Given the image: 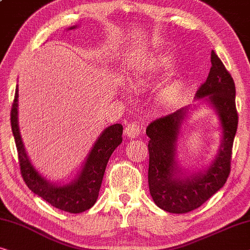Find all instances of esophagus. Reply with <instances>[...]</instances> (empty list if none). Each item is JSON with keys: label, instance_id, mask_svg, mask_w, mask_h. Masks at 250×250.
I'll list each match as a JSON object with an SVG mask.
<instances>
[{"label": "esophagus", "instance_id": "34e87169", "mask_svg": "<svg viewBox=\"0 0 250 250\" xmlns=\"http://www.w3.org/2000/svg\"><path fill=\"white\" fill-rule=\"evenodd\" d=\"M142 131H143V126L139 124H135V122L129 124L125 129V133L129 137V138H136V137L139 136V133Z\"/></svg>", "mask_w": 250, "mask_h": 250}]
</instances>
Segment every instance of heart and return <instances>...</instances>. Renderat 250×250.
Segmentation results:
<instances>
[{
  "label": "heart",
  "instance_id": "b5f03b06",
  "mask_svg": "<svg viewBox=\"0 0 250 250\" xmlns=\"http://www.w3.org/2000/svg\"><path fill=\"white\" fill-rule=\"evenodd\" d=\"M165 62L163 60H156L148 65L144 66L136 76V83L142 89L152 88L156 85L157 79L163 72ZM185 94L184 86L180 83H175L165 89L159 97V104L163 108H172L179 104Z\"/></svg>",
  "mask_w": 250,
  "mask_h": 250
}]
</instances>
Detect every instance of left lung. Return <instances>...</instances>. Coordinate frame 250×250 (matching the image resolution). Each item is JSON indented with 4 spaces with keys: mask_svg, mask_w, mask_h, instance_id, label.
<instances>
[{
    "mask_svg": "<svg viewBox=\"0 0 250 250\" xmlns=\"http://www.w3.org/2000/svg\"><path fill=\"white\" fill-rule=\"evenodd\" d=\"M210 62L208 77L195 96L196 101L205 98L216 112L222 130L221 145L209 167L189 172L178 164L177 143L190 106L156 119L146 129L149 137V192L154 203L168 213L184 214L198 208L223 187L230 174L232 146L238 126L235 86L214 51Z\"/></svg>",
    "mask_w": 250,
    "mask_h": 250,
    "instance_id": "1",
    "label": "left lung"
}]
</instances>
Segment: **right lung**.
<instances>
[{
	"instance_id": "1",
	"label": "right lung",
	"mask_w": 250,
	"mask_h": 250,
	"mask_svg": "<svg viewBox=\"0 0 250 250\" xmlns=\"http://www.w3.org/2000/svg\"><path fill=\"white\" fill-rule=\"evenodd\" d=\"M75 28L77 26L70 27L69 29ZM18 97L19 89L17 86L11 110V128L23 181L34 194L42 197L56 208L73 214L89 209L96 203L108 159L122 143L124 126L121 124H115L104 129L91 147L88 156L83 162L82 171L75 180L66 185L53 184L38 172L24 149L18 121Z\"/></svg>"
}]
</instances>
